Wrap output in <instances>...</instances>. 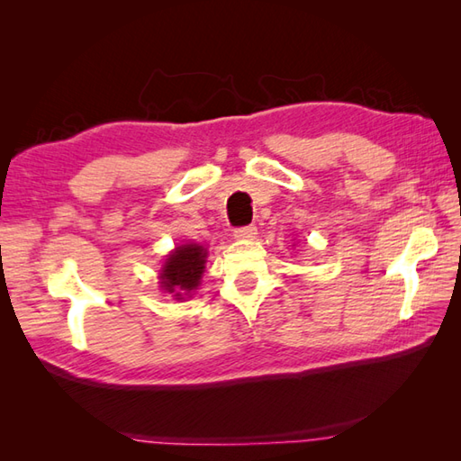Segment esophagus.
Here are the masks:
<instances>
[{
  "label": "esophagus",
  "mask_w": 461,
  "mask_h": 461,
  "mask_svg": "<svg viewBox=\"0 0 461 461\" xmlns=\"http://www.w3.org/2000/svg\"><path fill=\"white\" fill-rule=\"evenodd\" d=\"M258 236V228L256 225H243V228H238L233 231V238L240 240V241H246V240H253Z\"/></svg>",
  "instance_id": "esophagus-1"
}]
</instances>
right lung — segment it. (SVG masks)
I'll use <instances>...</instances> for the list:
<instances>
[{"mask_svg": "<svg viewBox=\"0 0 461 461\" xmlns=\"http://www.w3.org/2000/svg\"><path fill=\"white\" fill-rule=\"evenodd\" d=\"M205 258H208V249L200 243L178 246L164 261L160 271V287L166 293H174L176 299L190 295L200 285V279L205 271Z\"/></svg>", "mask_w": 461, "mask_h": 461, "instance_id": "obj_1", "label": "right lung"}]
</instances>
